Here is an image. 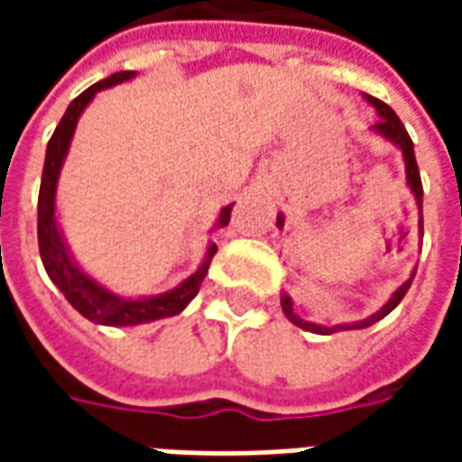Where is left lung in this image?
I'll use <instances>...</instances> for the list:
<instances>
[{"instance_id": "obj_1", "label": "left lung", "mask_w": 462, "mask_h": 462, "mask_svg": "<svg viewBox=\"0 0 462 462\" xmlns=\"http://www.w3.org/2000/svg\"><path fill=\"white\" fill-rule=\"evenodd\" d=\"M366 101L374 108L378 111V118L376 125H374V131L381 133L383 138H388L391 143H396L398 148H401V152H403V161H406V180L408 185H411V190H413V195H416V202H418V210L423 212V185H420V172H418V162H416V152H413V141H411V135H408V131L403 128V123H401V118H398L396 114H393V108L388 104H383V101H378V98H374V96L366 94ZM277 225H284V217H277ZM420 235H423V215H420ZM413 277H416V270L411 272V277H408L401 287H398L396 291H393V297L381 307V310L376 311V314H371V317H366L364 321H354V324H337V327H319V324H311V321H304L300 319L297 314H294V310H291V300L287 297V294H282V310H284V314H287V319L294 324V327H300V329H307V331H314V334H334V331H348V329H366V327H371V324H376L378 319H383L386 314H391V311L396 310L398 304H401V300L406 297L408 287H411V282H413Z\"/></svg>"}]
</instances>
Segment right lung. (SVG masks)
<instances>
[{
	"mask_svg": "<svg viewBox=\"0 0 462 462\" xmlns=\"http://www.w3.org/2000/svg\"><path fill=\"white\" fill-rule=\"evenodd\" d=\"M133 76H135V71H118V74L108 76L104 81H98V84L88 86L84 94L76 96L74 101L69 104L64 118L59 121L51 141L46 145L44 172H42V188H39L36 232H39V254H42V262H44L46 274L81 317L94 321V324H104V327H133V324H145V321L165 319V317H172V314H180L200 290L202 280L208 274V267H210L212 257L217 252V245L212 242L210 250L205 254V262L198 267V272H192L190 277L182 284H178L175 290L158 294V297H148V300H123L114 291L104 290L98 282L86 277L84 272L79 270L69 257V250H66L64 240H61V232L56 227L54 200L59 172H61L66 152H69V145H71V138H74L76 123H79V116L84 114V108L91 104V98L98 91L121 84V81H128ZM230 212L232 205L222 208L220 217H217V227H227Z\"/></svg>",
	"mask_w": 462,
	"mask_h": 462,
	"instance_id": "obj_1",
	"label": "right lung"
}]
</instances>
